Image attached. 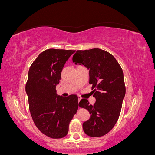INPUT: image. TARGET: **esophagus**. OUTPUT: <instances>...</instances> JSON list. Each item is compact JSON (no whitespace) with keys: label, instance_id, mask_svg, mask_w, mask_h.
<instances>
[{"label":"esophagus","instance_id":"esophagus-1","mask_svg":"<svg viewBox=\"0 0 155 155\" xmlns=\"http://www.w3.org/2000/svg\"><path fill=\"white\" fill-rule=\"evenodd\" d=\"M78 102H79V101H80V100H81V97H80V96H78Z\"/></svg>","mask_w":155,"mask_h":155}]
</instances>
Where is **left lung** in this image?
Segmentation results:
<instances>
[{"instance_id": "8db88e82", "label": "left lung", "mask_w": 155, "mask_h": 155, "mask_svg": "<svg viewBox=\"0 0 155 155\" xmlns=\"http://www.w3.org/2000/svg\"><path fill=\"white\" fill-rule=\"evenodd\" d=\"M72 61L89 70V83L96 98L93 105L85 99L79 103L91 114L83 124V130L89 137H102L114 127L120 114L125 94L122 68L113 55L100 48L78 50Z\"/></svg>"}]
</instances>
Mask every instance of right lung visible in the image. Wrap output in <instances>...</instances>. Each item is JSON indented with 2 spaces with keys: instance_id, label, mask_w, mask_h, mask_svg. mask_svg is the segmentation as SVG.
I'll list each match as a JSON object with an SVG mask.
<instances>
[{
  "instance_id": "add662e5",
  "label": "right lung",
  "mask_w": 155,
  "mask_h": 155,
  "mask_svg": "<svg viewBox=\"0 0 155 155\" xmlns=\"http://www.w3.org/2000/svg\"><path fill=\"white\" fill-rule=\"evenodd\" d=\"M75 51L46 50L28 71L26 92L31 118L41 132L51 138H61L67 134L70 121L78 109L76 95L64 97L56 93L64 65Z\"/></svg>"
}]
</instances>
